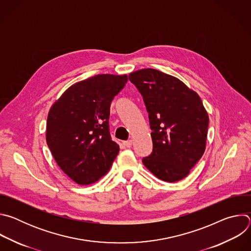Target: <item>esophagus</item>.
<instances>
[{
    "label": "esophagus",
    "instance_id": "1",
    "mask_svg": "<svg viewBox=\"0 0 251 251\" xmlns=\"http://www.w3.org/2000/svg\"><path fill=\"white\" fill-rule=\"evenodd\" d=\"M123 145L127 148H130L132 146V140H128V141H124L123 142Z\"/></svg>",
    "mask_w": 251,
    "mask_h": 251
}]
</instances>
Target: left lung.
<instances>
[{
	"label": "left lung",
	"instance_id": "1",
	"mask_svg": "<svg viewBox=\"0 0 251 251\" xmlns=\"http://www.w3.org/2000/svg\"><path fill=\"white\" fill-rule=\"evenodd\" d=\"M144 99L153 152L143 164L168 183L183 180L204 153L208 114L199 94L183 81L154 68L129 75Z\"/></svg>",
	"mask_w": 251,
	"mask_h": 251
}]
</instances>
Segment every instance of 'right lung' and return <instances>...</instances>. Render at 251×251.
Masks as SVG:
<instances>
[{
    "mask_svg": "<svg viewBox=\"0 0 251 251\" xmlns=\"http://www.w3.org/2000/svg\"><path fill=\"white\" fill-rule=\"evenodd\" d=\"M127 75H97L68 87L51 105L48 146L59 168L78 185H91L107 174L119 152L112 141L110 104Z\"/></svg>",
    "mask_w": 251,
    "mask_h": 251,
    "instance_id": "right-lung-1",
    "label": "right lung"
}]
</instances>
